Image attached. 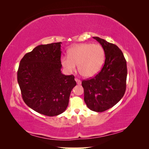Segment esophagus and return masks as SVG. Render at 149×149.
<instances>
[{"label": "esophagus", "instance_id": "34e87169", "mask_svg": "<svg viewBox=\"0 0 149 149\" xmlns=\"http://www.w3.org/2000/svg\"><path fill=\"white\" fill-rule=\"evenodd\" d=\"M74 79H75V81H76V83H77V84H78V85H79V84H81V81H80L79 79H78V78H75Z\"/></svg>", "mask_w": 149, "mask_h": 149}]
</instances>
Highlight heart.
Returning <instances> with one entry per match:
<instances>
[{"instance_id": "b5f03b06", "label": "heart", "mask_w": 149, "mask_h": 149, "mask_svg": "<svg viewBox=\"0 0 149 149\" xmlns=\"http://www.w3.org/2000/svg\"><path fill=\"white\" fill-rule=\"evenodd\" d=\"M104 51L99 44L81 43L71 47L68 56L61 58V63L69 73L74 72L78 65L79 73L86 78L96 74L104 63Z\"/></svg>"}]
</instances>
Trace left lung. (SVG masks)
I'll return each instance as SVG.
<instances>
[{
  "mask_svg": "<svg viewBox=\"0 0 149 149\" xmlns=\"http://www.w3.org/2000/svg\"><path fill=\"white\" fill-rule=\"evenodd\" d=\"M104 51L105 61L101 71L84 79V100L91 111L101 112L116 105L124 95L127 69L123 52L118 46L97 37H93Z\"/></svg>",
  "mask_w": 149,
  "mask_h": 149,
  "instance_id": "1",
  "label": "left lung"
}]
</instances>
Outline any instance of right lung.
<instances>
[{"label": "right lung", "instance_id": "1", "mask_svg": "<svg viewBox=\"0 0 149 149\" xmlns=\"http://www.w3.org/2000/svg\"><path fill=\"white\" fill-rule=\"evenodd\" d=\"M61 42L40 45L26 53L20 62L17 81L25 103L47 116L63 112L68 106L73 75H65L61 68Z\"/></svg>", "mask_w": 149, "mask_h": 149}]
</instances>
